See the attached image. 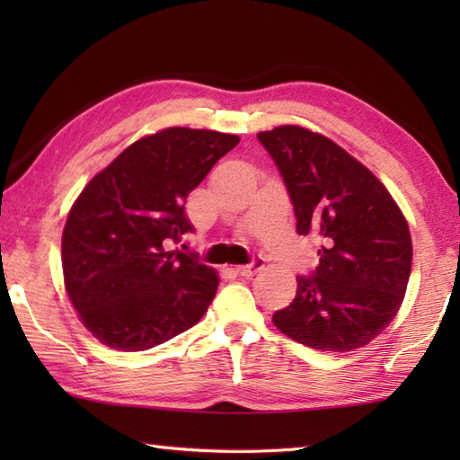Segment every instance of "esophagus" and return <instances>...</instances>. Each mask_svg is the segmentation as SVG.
<instances>
[{"label": "esophagus", "instance_id": "obj_1", "mask_svg": "<svg viewBox=\"0 0 460 460\" xmlns=\"http://www.w3.org/2000/svg\"><path fill=\"white\" fill-rule=\"evenodd\" d=\"M263 260L261 255H255V258L252 260V263H247V266H237L235 268V271L239 276H243V278H252L253 274H258V271L263 268Z\"/></svg>", "mask_w": 460, "mask_h": 460}]
</instances>
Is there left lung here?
Listing matches in <instances>:
<instances>
[{"label": "left lung", "mask_w": 460, "mask_h": 460, "mask_svg": "<svg viewBox=\"0 0 460 460\" xmlns=\"http://www.w3.org/2000/svg\"><path fill=\"white\" fill-rule=\"evenodd\" d=\"M282 174L296 231L321 241L318 268L298 276L274 324L318 351H353L394 321L411 270V237L377 176L332 139L298 126L260 131Z\"/></svg>", "instance_id": "8db88e82"}]
</instances>
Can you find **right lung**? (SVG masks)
I'll return each instance as SVG.
<instances>
[{"instance_id":"right-lung-1","label":"right lung","mask_w":460,"mask_h":460,"mask_svg":"<svg viewBox=\"0 0 460 460\" xmlns=\"http://www.w3.org/2000/svg\"><path fill=\"white\" fill-rule=\"evenodd\" d=\"M237 144L221 131L162 129L126 147L75 200L62 231L65 286L103 345L146 351L207 313L215 270L168 245L192 231L189 192Z\"/></svg>"}]
</instances>
